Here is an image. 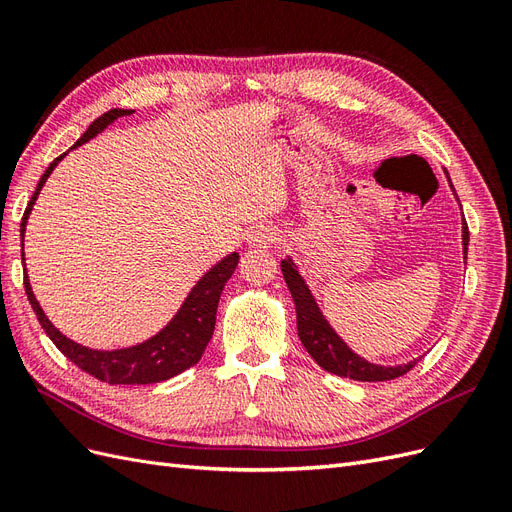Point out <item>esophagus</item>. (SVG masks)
Listing matches in <instances>:
<instances>
[{
	"label": "esophagus",
	"mask_w": 512,
	"mask_h": 512,
	"mask_svg": "<svg viewBox=\"0 0 512 512\" xmlns=\"http://www.w3.org/2000/svg\"><path fill=\"white\" fill-rule=\"evenodd\" d=\"M247 241L254 247H269L277 241V230L271 226H256L250 235H247Z\"/></svg>",
	"instance_id": "1"
}]
</instances>
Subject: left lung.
Wrapping results in <instances>:
<instances>
[{
	"mask_svg": "<svg viewBox=\"0 0 512 512\" xmlns=\"http://www.w3.org/2000/svg\"><path fill=\"white\" fill-rule=\"evenodd\" d=\"M468 241H470L468 222H463V252H466V258H468ZM282 271H284V280L292 292L294 305H297V329H299L301 342L322 369L350 380L384 382V380H395L399 376L408 374V371L418 363V361H412L408 365L384 367V365L367 363L365 359H361V356H356L329 327V322L324 320L312 297V292H309L299 271L294 269L290 258L282 260Z\"/></svg>",
	"mask_w": 512,
	"mask_h": 512,
	"instance_id": "obj_1",
	"label": "left lung"
}]
</instances>
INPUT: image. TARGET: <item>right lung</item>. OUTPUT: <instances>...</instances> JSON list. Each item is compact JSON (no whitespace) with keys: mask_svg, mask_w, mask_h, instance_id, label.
I'll list each match as a JSON object with an SVG mask.
<instances>
[{"mask_svg":"<svg viewBox=\"0 0 512 512\" xmlns=\"http://www.w3.org/2000/svg\"><path fill=\"white\" fill-rule=\"evenodd\" d=\"M132 113L134 111H128V108H111V111L100 115L94 123H91L87 132L74 143V147L87 143L89 138H94L117 117L132 115ZM64 156L66 153H61V156L55 158L49 164V168L44 170V175L40 177V181L36 185V192L23 213L21 260H25L23 258L25 256L23 254V232L27 226L29 213H32V207L36 203V198L42 190L46 177L53 173V168ZM237 262H239V254L232 252L226 258H222L211 271H207L203 277H200L198 284L188 294V299H185V303L181 305L177 316L170 320L168 327H164L156 337H151V339H147V342L138 344V346L123 348V350H111V352L85 348L81 344H74L72 339H68L66 335H61L49 322V318L44 316L42 307L38 305V301L34 297L32 286H29L27 273H25L23 284H25L27 299H29V303H32L34 314H36L38 322L42 324L44 333L51 337V342L59 348V352L64 354L66 359H70L76 367L87 371L89 376H94L108 384H153V382H162V380L173 378L200 361V356H203L209 339L213 337L215 312H218L222 288L228 282L232 271L237 269Z\"/></svg>","mask_w":512,"mask_h":512,"instance_id":"obj_1","label":"right lung"}]
</instances>
